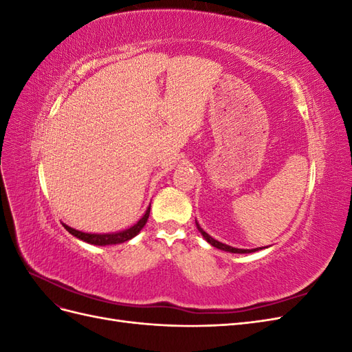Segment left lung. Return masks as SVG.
I'll list each match as a JSON object with an SVG mask.
<instances>
[{
  "mask_svg": "<svg viewBox=\"0 0 352 352\" xmlns=\"http://www.w3.org/2000/svg\"><path fill=\"white\" fill-rule=\"evenodd\" d=\"M195 223H197V228H198V230L201 232V235L204 236V239H206L210 245H212V247H214V248H219V250H221V251L233 252V254H248V252H255V251L261 250V248H254V250H241V248H233V247H229V245H226V243H221V242L216 241L214 238H211L207 232H204V230L201 229V226L198 225V221H197V220H195Z\"/></svg>",
  "mask_w": 352,
  "mask_h": 352,
  "instance_id": "left-lung-1",
  "label": "left lung"
}]
</instances>
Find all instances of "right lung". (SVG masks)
<instances>
[{"mask_svg": "<svg viewBox=\"0 0 352 352\" xmlns=\"http://www.w3.org/2000/svg\"><path fill=\"white\" fill-rule=\"evenodd\" d=\"M150 210H151V206L146 208L145 214L140 220H138L133 226H131L129 229H126V230H122V232H114V233H85V232L76 230V229H73V228L65 225V223H63V226H65V229L69 233H72L73 236H76L78 239H80L83 242H88V243H92V245H101V247H104V245H116V243H122V242H126V241L135 238L138 233L142 230V228L145 226L148 217H150Z\"/></svg>", "mask_w": 352, "mask_h": 352, "instance_id": "1", "label": "right lung"}]
</instances>
